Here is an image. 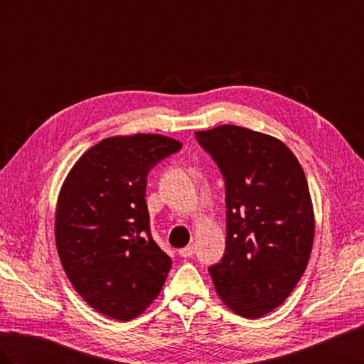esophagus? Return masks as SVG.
I'll use <instances>...</instances> for the list:
<instances>
[{
    "instance_id": "1",
    "label": "esophagus",
    "mask_w": 364,
    "mask_h": 364,
    "mask_svg": "<svg viewBox=\"0 0 364 364\" xmlns=\"http://www.w3.org/2000/svg\"><path fill=\"white\" fill-rule=\"evenodd\" d=\"M194 252H196L194 246H193V245H188L186 247L179 249V255H181V257H183V258H190V257H193V255H194Z\"/></svg>"
}]
</instances>
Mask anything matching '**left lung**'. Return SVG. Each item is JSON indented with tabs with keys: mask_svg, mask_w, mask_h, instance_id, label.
Returning a JSON list of instances; mask_svg holds the SVG:
<instances>
[{
	"mask_svg": "<svg viewBox=\"0 0 364 364\" xmlns=\"http://www.w3.org/2000/svg\"><path fill=\"white\" fill-rule=\"evenodd\" d=\"M225 179L226 249L209 267L217 294L238 316L278 308L304 274L314 240L305 173L278 138L234 124L196 132Z\"/></svg>",
	"mask_w": 364,
	"mask_h": 364,
	"instance_id": "1",
	"label": "left lung"
}]
</instances>
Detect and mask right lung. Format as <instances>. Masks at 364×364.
Masks as SVG:
<instances>
[{
  "instance_id": "1",
  "label": "right lung",
  "mask_w": 364,
  "mask_h": 364,
  "mask_svg": "<svg viewBox=\"0 0 364 364\" xmlns=\"http://www.w3.org/2000/svg\"><path fill=\"white\" fill-rule=\"evenodd\" d=\"M156 134L111 136L85 151L56 206V246L75 291L95 311L129 322L156 299L171 258L150 234L147 174L181 150Z\"/></svg>"
}]
</instances>
